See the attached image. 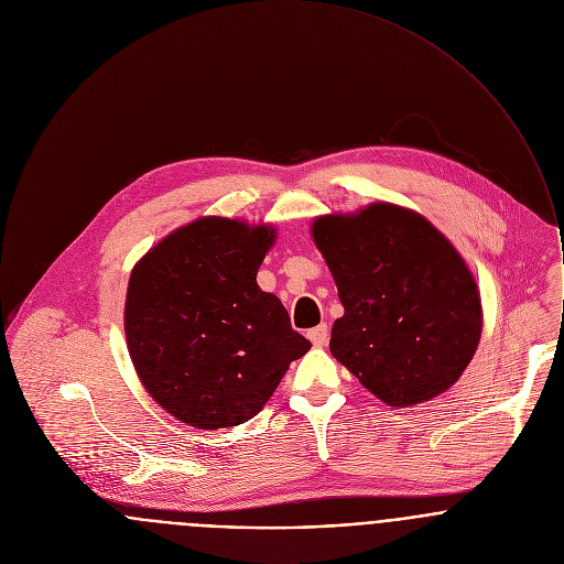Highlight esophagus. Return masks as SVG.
<instances>
[{
  "label": "esophagus",
  "instance_id": "esophagus-1",
  "mask_svg": "<svg viewBox=\"0 0 564 564\" xmlns=\"http://www.w3.org/2000/svg\"><path fill=\"white\" fill-rule=\"evenodd\" d=\"M328 337H330V330H328L326 324H319L317 328L308 330V339H311V344H313L315 348H324V346L328 344Z\"/></svg>",
  "mask_w": 564,
  "mask_h": 564
}]
</instances>
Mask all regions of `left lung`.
<instances>
[{
  "instance_id": "1",
  "label": "left lung",
  "mask_w": 564,
  "mask_h": 564,
  "mask_svg": "<svg viewBox=\"0 0 564 564\" xmlns=\"http://www.w3.org/2000/svg\"><path fill=\"white\" fill-rule=\"evenodd\" d=\"M313 238L346 308L333 326V357L389 406L446 391L481 337L479 291L455 247L391 203L322 216Z\"/></svg>"
}]
</instances>
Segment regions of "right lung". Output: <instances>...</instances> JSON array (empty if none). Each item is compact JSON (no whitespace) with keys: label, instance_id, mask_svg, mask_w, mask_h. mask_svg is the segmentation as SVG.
<instances>
[{"label":"right lung","instance_id":"add662e5","mask_svg":"<svg viewBox=\"0 0 564 564\" xmlns=\"http://www.w3.org/2000/svg\"><path fill=\"white\" fill-rule=\"evenodd\" d=\"M275 231L198 218L164 238L133 269L124 308L140 380L196 429L251 420L311 341L256 273Z\"/></svg>","mask_w":564,"mask_h":564}]
</instances>
